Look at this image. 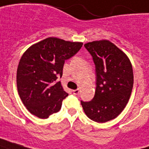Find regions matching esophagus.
I'll use <instances>...</instances> for the list:
<instances>
[{"label": "esophagus", "mask_w": 149, "mask_h": 149, "mask_svg": "<svg viewBox=\"0 0 149 149\" xmlns=\"http://www.w3.org/2000/svg\"><path fill=\"white\" fill-rule=\"evenodd\" d=\"M73 93H74L75 95H77V94H79V89H77V90H74V91H72Z\"/></svg>", "instance_id": "34e87169"}]
</instances>
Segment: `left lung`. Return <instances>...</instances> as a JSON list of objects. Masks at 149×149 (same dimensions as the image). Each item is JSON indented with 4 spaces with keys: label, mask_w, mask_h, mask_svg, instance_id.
I'll return each mask as SVG.
<instances>
[{
    "label": "left lung",
    "mask_w": 149,
    "mask_h": 149,
    "mask_svg": "<svg viewBox=\"0 0 149 149\" xmlns=\"http://www.w3.org/2000/svg\"><path fill=\"white\" fill-rule=\"evenodd\" d=\"M93 57L97 87L93 100L81 102L86 116L104 123L120 114L131 97L134 75L129 58L108 40L93 41L84 45Z\"/></svg>",
    "instance_id": "left-lung-1"
}]
</instances>
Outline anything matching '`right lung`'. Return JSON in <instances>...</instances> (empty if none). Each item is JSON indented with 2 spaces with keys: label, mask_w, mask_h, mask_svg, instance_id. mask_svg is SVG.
<instances>
[{
  "label": "right lung",
  "mask_w": 149,
  "mask_h": 149,
  "mask_svg": "<svg viewBox=\"0 0 149 149\" xmlns=\"http://www.w3.org/2000/svg\"><path fill=\"white\" fill-rule=\"evenodd\" d=\"M83 42L49 37L24 52L17 70V92L27 110L42 119L59 111L68 96L60 81L65 60L81 49Z\"/></svg>",
  "instance_id": "1"
}]
</instances>
